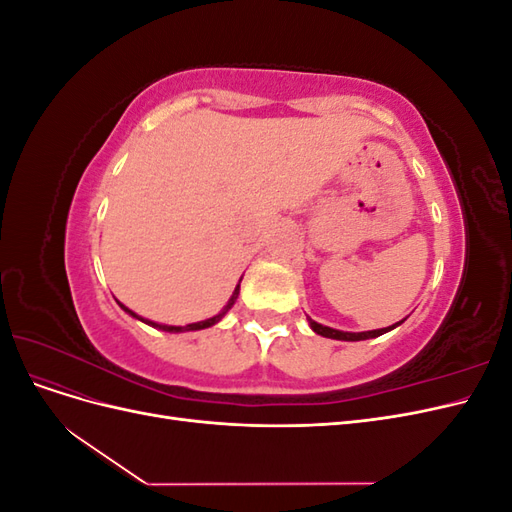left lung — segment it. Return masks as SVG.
Here are the masks:
<instances>
[{"mask_svg":"<svg viewBox=\"0 0 512 512\" xmlns=\"http://www.w3.org/2000/svg\"><path fill=\"white\" fill-rule=\"evenodd\" d=\"M404 320H406V318H404ZM404 320H399V322L391 324V327H386V329H374V331L350 333V331H337V329H331V327H324V324H320V322H316V320H312V318H307L309 327H312V331H314V333H318V335H322V337H329V339H342V342H363V339L380 337V335H384V333L393 331L395 327H399V324L404 322Z\"/></svg>","mask_w":512,"mask_h":512,"instance_id":"8db88e82","label":"left lung"}]
</instances>
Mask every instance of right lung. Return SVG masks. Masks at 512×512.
<instances>
[{
  "mask_svg": "<svg viewBox=\"0 0 512 512\" xmlns=\"http://www.w3.org/2000/svg\"><path fill=\"white\" fill-rule=\"evenodd\" d=\"M243 280V277H241ZM241 280H239V284H237V288H235V292H232V297L228 299V303L222 307V312L220 314H215L213 318H207V320H200V322H192V324H185V327H170V324H160V322H153V320H147V318H143V316H138L136 312H132L130 307H126L123 303H119V307L123 309V312L126 314H130L132 318H136V320H141V322H145V324H149V327H153V329H160V331H168V333H185V331H200V329H209V327H213V324H218L226 314H228V309L235 305V301L239 299V288H241Z\"/></svg>",
  "mask_w": 512,
  "mask_h": 512,
  "instance_id": "right-lung-1",
  "label": "right lung"
}]
</instances>
